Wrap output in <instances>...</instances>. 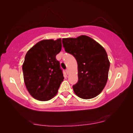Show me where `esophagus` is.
Segmentation results:
<instances>
[{
	"mask_svg": "<svg viewBox=\"0 0 133 133\" xmlns=\"http://www.w3.org/2000/svg\"><path fill=\"white\" fill-rule=\"evenodd\" d=\"M66 73H67V75L69 74V70H68V69H66Z\"/></svg>",
	"mask_w": 133,
	"mask_h": 133,
	"instance_id": "34e87169",
	"label": "esophagus"
}]
</instances>
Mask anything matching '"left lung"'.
I'll return each mask as SVG.
<instances>
[{
  "instance_id": "8db88e82",
  "label": "left lung",
  "mask_w": 133,
  "mask_h": 133,
  "mask_svg": "<svg viewBox=\"0 0 133 133\" xmlns=\"http://www.w3.org/2000/svg\"><path fill=\"white\" fill-rule=\"evenodd\" d=\"M62 43L77 63L78 81L73 86L75 94L85 99L98 96L106 85L110 66L104 47L86 35L63 38Z\"/></svg>"
}]
</instances>
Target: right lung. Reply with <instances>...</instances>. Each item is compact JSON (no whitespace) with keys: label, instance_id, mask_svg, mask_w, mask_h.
<instances>
[{"label":"right lung","instance_id":"obj_1","mask_svg":"<svg viewBox=\"0 0 133 133\" xmlns=\"http://www.w3.org/2000/svg\"><path fill=\"white\" fill-rule=\"evenodd\" d=\"M62 39H44L28 50L22 65L24 82L33 98L47 101L56 95L63 81V71L56 56Z\"/></svg>","mask_w":133,"mask_h":133}]
</instances>
